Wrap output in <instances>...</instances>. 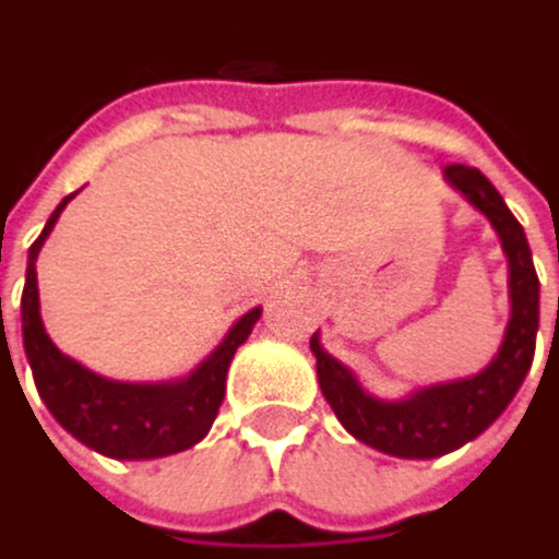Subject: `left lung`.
<instances>
[{"label":"left lung","mask_w":559,"mask_h":559,"mask_svg":"<svg viewBox=\"0 0 559 559\" xmlns=\"http://www.w3.org/2000/svg\"><path fill=\"white\" fill-rule=\"evenodd\" d=\"M445 182L465 195L498 231L508 258V328L491 364L472 377L419 386L400 400L373 396L350 367L331 357L321 334L311 337L318 360V383L341 426L364 445L396 459H439L478 439L518 396L531 364L540 328V282L521 222L504 205L501 192L475 166H445Z\"/></svg>","instance_id":"obj_1"}]
</instances>
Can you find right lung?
<instances>
[{"mask_svg":"<svg viewBox=\"0 0 559 559\" xmlns=\"http://www.w3.org/2000/svg\"><path fill=\"white\" fill-rule=\"evenodd\" d=\"M74 199L64 195L61 205L45 222L41 235L28 248V267H25V292H22V344L25 357L38 386L41 403L58 419L64 432H71L81 445L120 459V462H143V459H166L176 452L192 449L205 439L212 429L222 396H225V377L235 350L248 341L251 328L261 318V308H251L241 314L222 344L186 377L159 380V383H127L110 380L84 364L61 354L41 321V301H38V274L35 261L51 235L58 215ZM2 321V298H0Z\"/></svg>","mask_w":559,"mask_h":559,"instance_id":"obj_1","label":"right lung"}]
</instances>
